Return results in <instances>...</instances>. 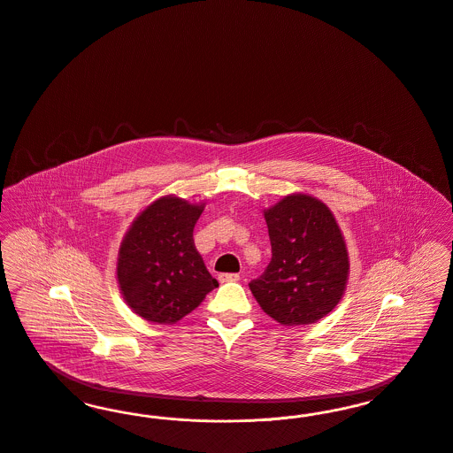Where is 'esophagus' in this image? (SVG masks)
<instances>
[{
  "mask_svg": "<svg viewBox=\"0 0 453 453\" xmlns=\"http://www.w3.org/2000/svg\"><path fill=\"white\" fill-rule=\"evenodd\" d=\"M218 280H219V283H235L240 280V276L237 273H223L218 276Z\"/></svg>",
  "mask_w": 453,
  "mask_h": 453,
  "instance_id": "obj_1",
  "label": "esophagus"
}]
</instances>
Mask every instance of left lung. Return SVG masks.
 <instances>
[{
  "instance_id": "left-lung-1",
  "label": "left lung",
  "mask_w": 453,
  "mask_h": 453,
  "mask_svg": "<svg viewBox=\"0 0 453 453\" xmlns=\"http://www.w3.org/2000/svg\"><path fill=\"white\" fill-rule=\"evenodd\" d=\"M273 257L250 291L281 326H309L341 302L349 257L333 211L317 197L295 192L264 210Z\"/></svg>"
}]
</instances>
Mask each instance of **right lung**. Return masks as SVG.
Segmentation results:
<instances>
[{
	"instance_id": "1",
	"label": "right lung",
	"mask_w": 453,
	"mask_h": 453,
	"mask_svg": "<svg viewBox=\"0 0 453 453\" xmlns=\"http://www.w3.org/2000/svg\"><path fill=\"white\" fill-rule=\"evenodd\" d=\"M203 211L204 203L168 194L146 206L122 238L118 283L124 302L144 320L175 324L218 286L194 247Z\"/></svg>"
}]
</instances>
